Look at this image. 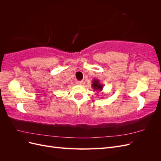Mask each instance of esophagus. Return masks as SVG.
<instances>
[{
    "label": "esophagus",
    "instance_id": "1",
    "mask_svg": "<svg viewBox=\"0 0 161 161\" xmlns=\"http://www.w3.org/2000/svg\"><path fill=\"white\" fill-rule=\"evenodd\" d=\"M76 83H77V85H82V83H83V81H78Z\"/></svg>",
    "mask_w": 161,
    "mask_h": 161
}]
</instances>
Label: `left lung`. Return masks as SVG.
<instances>
[{"instance_id":"8db88e82","label":"left lung","mask_w":161,"mask_h":161,"mask_svg":"<svg viewBox=\"0 0 161 161\" xmlns=\"http://www.w3.org/2000/svg\"><path fill=\"white\" fill-rule=\"evenodd\" d=\"M91 86H92V89L97 91V93H99V92L102 91V90H103V85L101 84L98 79H95L92 80ZM97 93V95H98V94ZM101 93L103 94V92H101Z\"/></svg>"}]
</instances>
